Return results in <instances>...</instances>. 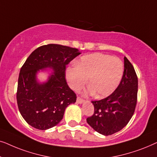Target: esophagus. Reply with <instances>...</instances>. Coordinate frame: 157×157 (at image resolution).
Segmentation results:
<instances>
[{"instance_id": "obj_1", "label": "esophagus", "mask_w": 157, "mask_h": 157, "mask_svg": "<svg viewBox=\"0 0 157 157\" xmlns=\"http://www.w3.org/2000/svg\"><path fill=\"white\" fill-rule=\"evenodd\" d=\"M76 102L78 103V104H83V102H84V100L82 99V98H80V97H77V99H76Z\"/></svg>"}]
</instances>
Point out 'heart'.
<instances>
[{
	"label": "heart",
	"mask_w": 157,
	"mask_h": 157,
	"mask_svg": "<svg viewBox=\"0 0 157 157\" xmlns=\"http://www.w3.org/2000/svg\"><path fill=\"white\" fill-rule=\"evenodd\" d=\"M124 74V64L117 57L100 53L83 56L78 66L68 67L66 76L69 86L79 91L87 83L89 78V94L98 98L111 95L121 82Z\"/></svg>",
	"instance_id": "obj_1"
}]
</instances>
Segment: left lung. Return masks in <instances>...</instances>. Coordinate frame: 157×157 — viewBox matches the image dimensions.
<instances>
[{
  "instance_id": "1",
  "label": "left lung",
  "mask_w": 157,
  "mask_h": 157,
  "mask_svg": "<svg viewBox=\"0 0 157 157\" xmlns=\"http://www.w3.org/2000/svg\"><path fill=\"white\" fill-rule=\"evenodd\" d=\"M124 60V71L119 86L108 97L91 101L94 112L86 119L96 132L104 136L115 134L126 126L136 108L138 78L127 58Z\"/></svg>"
}]
</instances>
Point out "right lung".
I'll use <instances>...</instances> for the list:
<instances>
[{"label": "right lung", "instance_id": "add662e5", "mask_svg": "<svg viewBox=\"0 0 157 157\" xmlns=\"http://www.w3.org/2000/svg\"><path fill=\"white\" fill-rule=\"evenodd\" d=\"M81 53L77 48L59 44L38 47L21 68L17 89V104L21 116L29 125L46 130L57 125L76 95L66 81V65ZM52 70L46 82H39L40 70Z\"/></svg>", "mask_w": 157, "mask_h": 157}]
</instances>
